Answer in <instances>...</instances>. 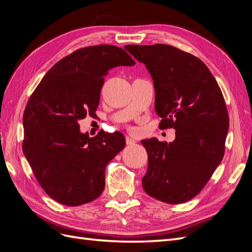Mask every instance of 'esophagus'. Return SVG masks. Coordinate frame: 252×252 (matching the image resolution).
Here are the masks:
<instances>
[{"mask_svg": "<svg viewBox=\"0 0 252 252\" xmlns=\"http://www.w3.org/2000/svg\"><path fill=\"white\" fill-rule=\"evenodd\" d=\"M126 144L128 145V146H132V145L135 144V140H133L132 138H130V136H126Z\"/></svg>", "mask_w": 252, "mask_h": 252, "instance_id": "34e87169", "label": "esophagus"}]
</instances>
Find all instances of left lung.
I'll return each mask as SVG.
<instances>
[{
  "instance_id": "8db88e82",
  "label": "left lung",
  "mask_w": 252,
  "mask_h": 252,
  "mask_svg": "<svg viewBox=\"0 0 252 252\" xmlns=\"http://www.w3.org/2000/svg\"><path fill=\"white\" fill-rule=\"evenodd\" d=\"M125 49L154 80L158 127L175 129L172 143L142 141L148 155L143 188L158 201L185 203L201 192L225 154L229 116L222 90L191 53L166 44Z\"/></svg>"
}]
</instances>
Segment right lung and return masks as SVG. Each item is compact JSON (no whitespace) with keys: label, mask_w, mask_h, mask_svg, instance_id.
Instances as JSON below:
<instances>
[{"label":"right lung","mask_w":252,"mask_h":252,"mask_svg":"<svg viewBox=\"0 0 252 252\" xmlns=\"http://www.w3.org/2000/svg\"><path fill=\"white\" fill-rule=\"evenodd\" d=\"M134 64L113 45L80 48L53 65L30 95L23 114L22 148L52 200L73 207L103 192L106 166L123 150L125 138L119 131L89 138L80 132L78 122L95 116L110 68Z\"/></svg>","instance_id":"obj_1"}]
</instances>
